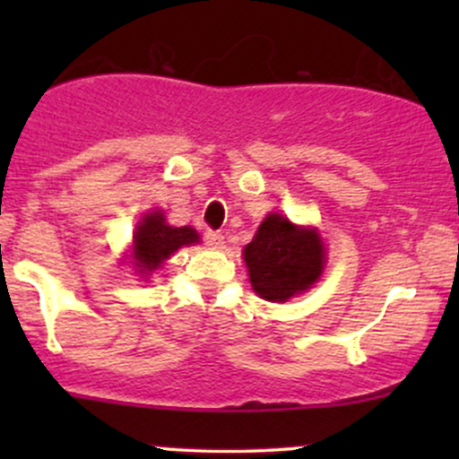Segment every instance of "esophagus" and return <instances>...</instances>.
Wrapping results in <instances>:
<instances>
[{"instance_id":"1","label":"esophagus","mask_w":459,"mask_h":459,"mask_svg":"<svg viewBox=\"0 0 459 459\" xmlns=\"http://www.w3.org/2000/svg\"><path fill=\"white\" fill-rule=\"evenodd\" d=\"M204 241H207L209 247H213V250H222L224 247V235L222 233H213V230H207L204 233Z\"/></svg>"}]
</instances>
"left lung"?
Returning <instances> with one entry per match:
<instances>
[{
  "label": "left lung",
  "mask_w": 459,
  "mask_h": 459,
  "mask_svg": "<svg viewBox=\"0 0 459 459\" xmlns=\"http://www.w3.org/2000/svg\"><path fill=\"white\" fill-rule=\"evenodd\" d=\"M244 261L256 296L267 302H287L319 281L325 247L317 229L296 226L281 213H270L244 247Z\"/></svg>",
  "instance_id": "8db88e82"
}]
</instances>
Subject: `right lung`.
<instances>
[{
	"label": "right lung",
	"instance_id": "right-lung-1",
	"mask_svg": "<svg viewBox=\"0 0 459 459\" xmlns=\"http://www.w3.org/2000/svg\"><path fill=\"white\" fill-rule=\"evenodd\" d=\"M200 237L192 226H170L160 209L149 212L135 226L134 265L142 278L151 276L161 263L183 246L198 244Z\"/></svg>",
	"mask_w": 459,
	"mask_h": 459
}]
</instances>
